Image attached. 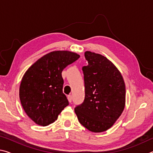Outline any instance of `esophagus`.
<instances>
[{"label":"esophagus","mask_w":153,"mask_h":153,"mask_svg":"<svg viewBox=\"0 0 153 153\" xmlns=\"http://www.w3.org/2000/svg\"><path fill=\"white\" fill-rule=\"evenodd\" d=\"M67 99H68L69 102H71V100H72L71 95H68V96H67Z\"/></svg>","instance_id":"34e87169"}]
</instances>
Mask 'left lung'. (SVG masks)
Masks as SVG:
<instances>
[{"instance_id":"left-lung-1","label":"left lung","mask_w":153,"mask_h":153,"mask_svg":"<svg viewBox=\"0 0 153 153\" xmlns=\"http://www.w3.org/2000/svg\"><path fill=\"white\" fill-rule=\"evenodd\" d=\"M88 65L82 67L85 98L75 107L82 125L92 132L107 130L125 107L126 86L123 77L110 61L100 54L86 51Z\"/></svg>"}]
</instances>
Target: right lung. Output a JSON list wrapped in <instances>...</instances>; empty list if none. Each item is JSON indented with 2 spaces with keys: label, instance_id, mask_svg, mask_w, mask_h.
Segmentation results:
<instances>
[{
  "label": "right lung",
  "instance_id": "1",
  "mask_svg": "<svg viewBox=\"0 0 153 153\" xmlns=\"http://www.w3.org/2000/svg\"><path fill=\"white\" fill-rule=\"evenodd\" d=\"M79 56L69 51L51 52L38 59L25 73L19 98L25 112L36 124L46 126L53 123L69 105L63 93L61 73Z\"/></svg>",
  "mask_w": 153,
  "mask_h": 153
}]
</instances>
